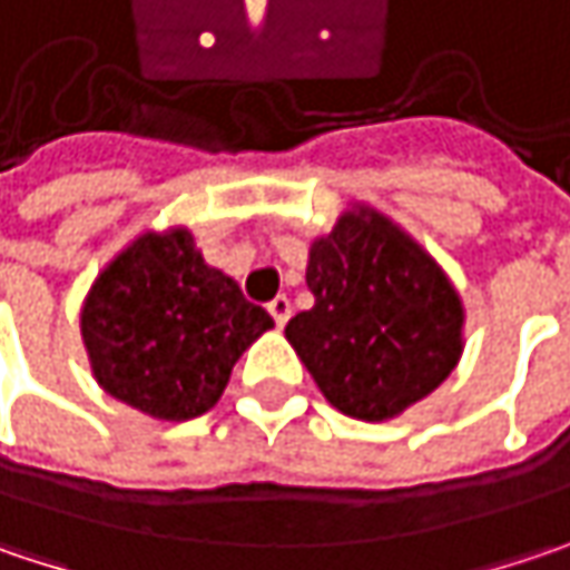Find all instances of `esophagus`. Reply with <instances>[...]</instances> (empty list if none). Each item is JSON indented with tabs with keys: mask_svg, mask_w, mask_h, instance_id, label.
<instances>
[{
	"mask_svg": "<svg viewBox=\"0 0 570 570\" xmlns=\"http://www.w3.org/2000/svg\"><path fill=\"white\" fill-rule=\"evenodd\" d=\"M267 313H271V316H274V322L284 328L286 318H289V313H293V306H289V299H286V296H274V299L267 303Z\"/></svg>",
	"mask_w": 570,
	"mask_h": 570,
	"instance_id": "1",
	"label": "esophagus"
}]
</instances>
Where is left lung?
Listing matches in <instances>:
<instances>
[{"mask_svg": "<svg viewBox=\"0 0 570 570\" xmlns=\"http://www.w3.org/2000/svg\"><path fill=\"white\" fill-rule=\"evenodd\" d=\"M306 286L316 303L286 322V338L345 416H396L454 371L461 299L435 261L384 216H342L313 245Z\"/></svg>", "mask_w": 570, "mask_h": 570, "instance_id": "1", "label": "left lung"}]
</instances>
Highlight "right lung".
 Masks as SVG:
<instances>
[{"instance_id":"right-lung-1","label":"right lung","mask_w":570,"mask_h":570,"mask_svg":"<svg viewBox=\"0 0 570 570\" xmlns=\"http://www.w3.org/2000/svg\"><path fill=\"white\" fill-rule=\"evenodd\" d=\"M274 318L209 267L193 235H145L89 289L83 342L106 393L154 419L216 406L242 352Z\"/></svg>"}]
</instances>
